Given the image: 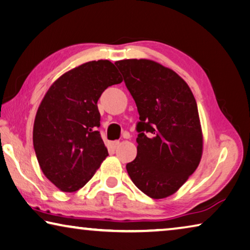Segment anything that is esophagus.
Returning a JSON list of instances; mask_svg holds the SVG:
<instances>
[{"mask_svg": "<svg viewBox=\"0 0 250 250\" xmlns=\"http://www.w3.org/2000/svg\"><path fill=\"white\" fill-rule=\"evenodd\" d=\"M119 144H120V142H119V141H111L109 145H110V146H111V148L116 149V148H117V146H119Z\"/></svg>", "mask_w": 250, "mask_h": 250, "instance_id": "1", "label": "esophagus"}]
</instances>
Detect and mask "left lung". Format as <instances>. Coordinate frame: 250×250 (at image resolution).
<instances>
[{"label": "left lung", "mask_w": 250, "mask_h": 250, "mask_svg": "<svg viewBox=\"0 0 250 250\" xmlns=\"http://www.w3.org/2000/svg\"><path fill=\"white\" fill-rule=\"evenodd\" d=\"M116 65L140 119L137 157L126 171L152 199L171 196L195 172L203 156L196 99L184 79L160 63L128 59Z\"/></svg>", "instance_id": "1"}]
</instances>
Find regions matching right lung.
I'll list each match as a JSON object with an SVG mask.
<instances>
[{
  "mask_svg": "<svg viewBox=\"0 0 250 250\" xmlns=\"http://www.w3.org/2000/svg\"><path fill=\"white\" fill-rule=\"evenodd\" d=\"M122 82L113 63L90 61L62 74L39 105L33 146L40 168L61 191L82 188L108 156L98 131V100L110 85Z\"/></svg>",
  "mask_w": 250,
  "mask_h": 250,
  "instance_id": "1",
  "label": "right lung"
}]
</instances>
